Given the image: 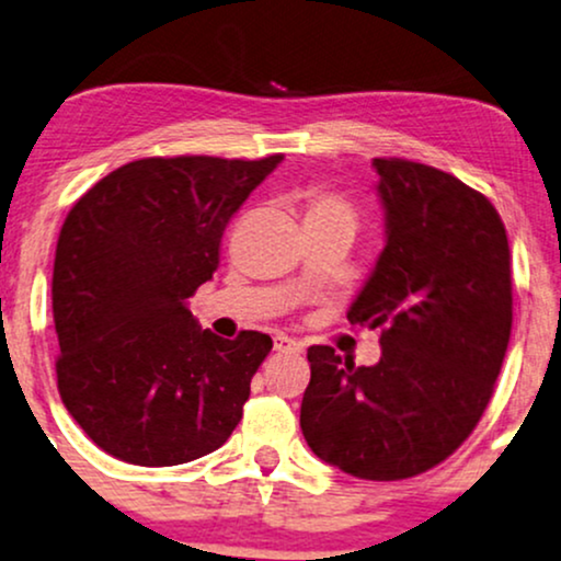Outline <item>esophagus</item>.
<instances>
[{
	"label": "esophagus",
	"instance_id": "obj_1",
	"mask_svg": "<svg viewBox=\"0 0 561 561\" xmlns=\"http://www.w3.org/2000/svg\"><path fill=\"white\" fill-rule=\"evenodd\" d=\"M274 352H279V354H300L302 352V344L295 342V339L285 336V333H276V336H274Z\"/></svg>",
	"mask_w": 561,
	"mask_h": 561
}]
</instances>
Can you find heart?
<instances>
[{
    "label": "heart",
    "mask_w": 561,
    "mask_h": 561,
    "mask_svg": "<svg viewBox=\"0 0 561 561\" xmlns=\"http://www.w3.org/2000/svg\"><path fill=\"white\" fill-rule=\"evenodd\" d=\"M318 217H342L354 225V207L346 198L329 194V191H313L308 196V219Z\"/></svg>",
    "instance_id": "b5f03b06"
}]
</instances>
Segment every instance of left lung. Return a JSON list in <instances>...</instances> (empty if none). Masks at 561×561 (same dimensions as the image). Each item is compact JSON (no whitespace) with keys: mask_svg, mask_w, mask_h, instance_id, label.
<instances>
[{"mask_svg":"<svg viewBox=\"0 0 561 561\" xmlns=\"http://www.w3.org/2000/svg\"><path fill=\"white\" fill-rule=\"evenodd\" d=\"M373 168L386 248L346 318L382 329V354L357 367L310 346L300 427L325 463L399 481L443 463L479 424L513 329V279L505 225L484 194L422 162Z\"/></svg>","mask_w":561,"mask_h":561,"instance_id":"1","label":"left lung"}]
</instances>
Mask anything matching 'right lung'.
Listing matches in <instances>:
<instances>
[{"instance_id": "obj_1", "label": "right lung", "mask_w": 561, "mask_h": 561, "mask_svg": "<svg viewBox=\"0 0 561 561\" xmlns=\"http://www.w3.org/2000/svg\"><path fill=\"white\" fill-rule=\"evenodd\" d=\"M282 160H134L69 209L51 282L56 380L108 456L179 466L238 427L272 336L202 331L188 297L217 272L230 217Z\"/></svg>"}]
</instances>
